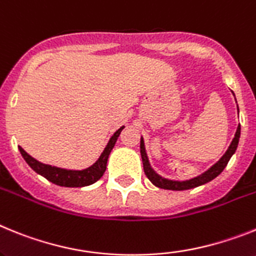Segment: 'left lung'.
<instances>
[{
  "label": "left lung",
  "instance_id": "1",
  "mask_svg": "<svg viewBox=\"0 0 256 256\" xmlns=\"http://www.w3.org/2000/svg\"><path fill=\"white\" fill-rule=\"evenodd\" d=\"M240 134H241V128H237V131H236V135L233 138L232 143H230V148L224 153V156L222 157L219 161L215 164L212 168H208L206 172H204L202 175L197 178H193L190 180H186V182H175V180H168V179H164L160 175H157L154 171L150 168V162H148V157H146V150H144V142L143 139H140V154H142V160H143V168H144V172H146V178L154 184L156 186H158V188H164V190H190V188H196V186H202V184L208 183L210 180L215 179L218 175L220 174L222 171L224 170V168L226 166L228 161L230 160V157L233 156V153L236 152L237 150V146H238V140H240Z\"/></svg>",
  "mask_w": 256,
  "mask_h": 256
}]
</instances>
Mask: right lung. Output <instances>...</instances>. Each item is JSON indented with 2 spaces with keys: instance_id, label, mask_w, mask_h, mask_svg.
<instances>
[{
  "instance_id": "1",
  "label": "right lung",
  "mask_w": 256,
  "mask_h": 256,
  "mask_svg": "<svg viewBox=\"0 0 256 256\" xmlns=\"http://www.w3.org/2000/svg\"><path fill=\"white\" fill-rule=\"evenodd\" d=\"M121 128L116 131L114 134L112 135V138L110 139V143L106 144V150H103L102 156L99 157L94 165L90 166V168H85V170L81 171H74V170H64V168H55V166L45 165V164H41L37 160H34L33 157H30L26 150L19 146V150H20L23 158L26 160V162L33 170L37 172V174L42 175L44 178H46L48 182L56 184V186H90V184L95 183L103 176L104 171L106 168V161H108V157H110V150H113L116 142L118 139L120 134H121Z\"/></svg>"
}]
</instances>
